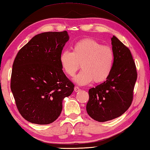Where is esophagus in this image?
<instances>
[{
	"label": "esophagus",
	"mask_w": 150,
	"mask_h": 150,
	"mask_svg": "<svg viewBox=\"0 0 150 150\" xmlns=\"http://www.w3.org/2000/svg\"><path fill=\"white\" fill-rule=\"evenodd\" d=\"M74 90H75V92H79V91H81V88L78 86H75L74 88Z\"/></svg>",
	"instance_id": "obj_1"
}]
</instances>
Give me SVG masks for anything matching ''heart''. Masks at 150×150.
<instances>
[{
  "label": "heart",
  "instance_id": "heart-1",
  "mask_svg": "<svg viewBox=\"0 0 150 150\" xmlns=\"http://www.w3.org/2000/svg\"><path fill=\"white\" fill-rule=\"evenodd\" d=\"M114 61L112 49L92 38L79 41L73 46L72 52L64 51L60 55L61 66L69 77L75 74L81 64L83 69L73 79L79 85L106 80L112 72Z\"/></svg>",
  "mask_w": 150,
  "mask_h": 150
}]
</instances>
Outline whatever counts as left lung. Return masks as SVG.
Segmentation results:
<instances>
[{
    "mask_svg": "<svg viewBox=\"0 0 150 150\" xmlns=\"http://www.w3.org/2000/svg\"><path fill=\"white\" fill-rule=\"evenodd\" d=\"M114 61L107 80L88 91L86 111L92 119L104 122L122 115L131 106L137 79L130 50L116 36L111 38Z\"/></svg>",
    "mask_w": 150,
    "mask_h": 150,
    "instance_id": "left-lung-1",
    "label": "left lung"
}]
</instances>
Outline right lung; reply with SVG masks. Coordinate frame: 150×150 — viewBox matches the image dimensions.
I'll list each match as a JSON object with an SVG mask.
<instances>
[{
	"mask_svg": "<svg viewBox=\"0 0 150 150\" xmlns=\"http://www.w3.org/2000/svg\"><path fill=\"white\" fill-rule=\"evenodd\" d=\"M69 38L67 31L39 34L19 50L15 58L11 90L21 115L32 124L54 122L62 110L63 99L74 90L60 62Z\"/></svg>",
	"mask_w": 150,
	"mask_h": 150,
	"instance_id": "1",
	"label": "right lung"
}]
</instances>
